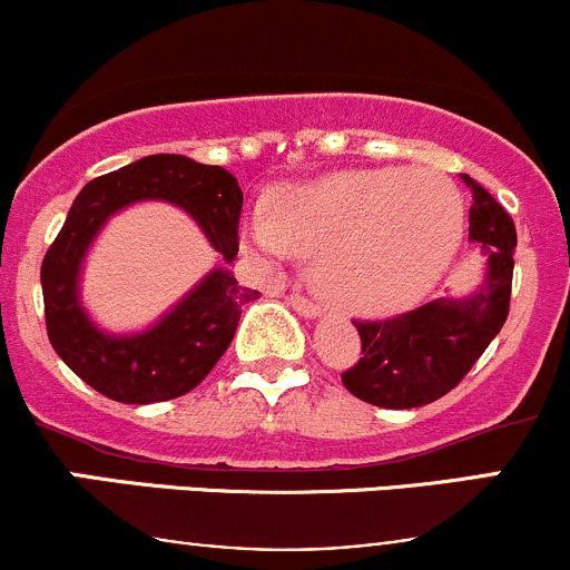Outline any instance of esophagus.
<instances>
[{"label":"esophagus","instance_id":"1","mask_svg":"<svg viewBox=\"0 0 570 570\" xmlns=\"http://www.w3.org/2000/svg\"><path fill=\"white\" fill-rule=\"evenodd\" d=\"M289 305L299 313V316H305V318H318V316H322V307H318L316 303H311V299L303 297V294H292Z\"/></svg>","mask_w":570,"mask_h":570}]
</instances>
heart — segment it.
<instances>
[{"mask_svg": "<svg viewBox=\"0 0 570 570\" xmlns=\"http://www.w3.org/2000/svg\"><path fill=\"white\" fill-rule=\"evenodd\" d=\"M466 208L453 181L415 168H370L284 189L276 214L254 208L244 244L265 263L316 259L318 292L358 316H389L453 265Z\"/></svg>", "mask_w": 570, "mask_h": 570, "instance_id": "heart-1", "label": "heart"}]
</instances>
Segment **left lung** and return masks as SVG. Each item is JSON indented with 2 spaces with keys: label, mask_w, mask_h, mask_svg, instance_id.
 <instances>
[{
  "label": "left lung",
  "mask_w": 570,
  "mask_h": 570,
  "mask_svg": "<svg viewBox=\"0 0 570 570\" xmlns=\"http://www.w3.org/2000/svg\"><path fill=\"white\" fill-rule=\"evenodd\" d=\"M472 189L469 240L488 257L474 292L440 297L389 318L356 322L362 358L343 372V385L362 402L385 410H412L436 402L463 381L509 316L517 230L501 203L463 174Z\"/></svg>",
  "instance_id": "8db88e82"
}]
</instances>
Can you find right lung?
<instances>
[{
  "instance_id": "obj_1",
  "label": "right lung",
  "mask_w": 570,
  "mask_h": 570,
  "mask_svg": "<svg viewBox=\"0 0 570 570\" xmlns=\"http://www.w3.org/2000/svg\"><path fill=\"white\" fill-rule=\"evenodd\" d=\"M144 200L179 206L230 263L238 254L244 193L222 166H203L185 155H147L88 181L71 203L39 273L48 337L77 377L122 404L166 402L193 391L233 343L240 307L259 297L227 267H212L147 330L120 335L101 330L80 297L85 257L115 214Z\"/></svg>"
}]
</instances>
